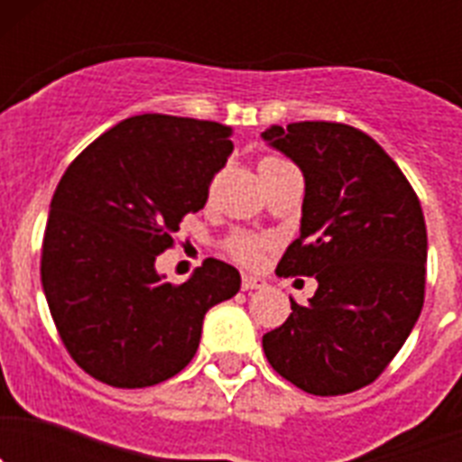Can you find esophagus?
I'll return each mask as SVG.
<instances>
[{
	"mask_svg": "<svg viewBox=\"0 0 462 462\" xmlns=\"http://www.w3.org/2000/svg\"><path fill=\"white\" fill-rule=\"evenodd\" d=\"M240 284H243L245 291H252V289H266L268 287L266 280H263V277H256V275H243V282H240Z\"/></svg>",
	"mask_w": 462,
	"mask_h": 462,
	"instance_id": "esophagus-1",
	"label": "esophagus"
}]
</instances>
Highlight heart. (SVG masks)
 <instances>
[{
  "mask_svg": "<svg viewBox=\"0 0 462 462\" xmlns=\"http://www.w3.org/2000/svg\"><path fill=\"white\" fill-rule=\"evenodd\" d=\"M266 162H277V159H266ZM224 250L234 261L243 263L247 268H256L263 261L266 252L271 250V240L266 236H256V234H245V231H238V234H231L224 243Z\"/></svg>",
  "mask_w": 462,
  "mask_h": 462,
  "instance_id": "obj_1",
  "label": "heart"
}]
</instances>
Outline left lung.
I'll use <instances>...</instances> for the list:
<instances>
[{"label":"left lung","instance_id":"obj_1","mask_svg":"<svg viewBox=\"0 0 462 462\" xmlns=\"http://www.w3.org/2000/svg\"><path fill=\"white\" fill-rule=\"evenodd\" d=\"M263 138L305 175L300 236L277 273L314 277L310 305L263 336L277 374L312 395H345L389 368L426 296V222L402 171L361 129L291 122Z\"/></svg>","mask_w":462,"mask_h":462}]
</instances>
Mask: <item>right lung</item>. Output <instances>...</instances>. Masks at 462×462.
Instances as JSON below:
<instances>
[{"instance_id": "1", "label": "right lung", "mask_w": 462, "mask_h": 462, "mask_svg": "<svg viewBox=\"0 0 462 462\" xmlns=\"http://www.w3.org/2000/svg\"><path fill=\"white\" fill-rule=\"evenodd\" d=\"M234 129L194 117H126L64 171L41 247V282L57 333L89 377L117 389L166 382L194 358L203 317L240 289V273L206 259L182 284L154 259L208 201L234 152Z\"/></svg>"}]
</instances>
